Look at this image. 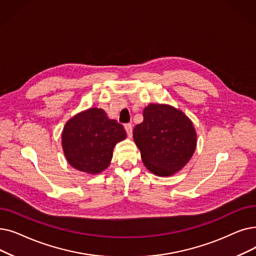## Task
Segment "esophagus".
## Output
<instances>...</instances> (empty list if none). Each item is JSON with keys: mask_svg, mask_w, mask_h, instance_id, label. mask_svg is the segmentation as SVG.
Listing matches in <instances>:
<instances>
[{"mask_svg": "<svg viewBox=\"0 0 256 256\" xmlns=\"http://www.w3.org/2000/svg\"><path fill=\"white\" fill-rule=\"evenodd\" d=\"M124 128H126V132L128 136L130 138L132 135V126L130 124H128L124 126Z\"/></svg>", "mask_w": 256, "mask_h": 256, "instance_id": "obj_1", "label": "esophagus"}]
</instances>
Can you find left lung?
Returning a JSON list of instances; mask_svg holds the SVG:
<instances>
[{
    "instance_id": "8db88e82",
    "label": "left lung",
    "mask_w": 256,
    "mask_h": 256,
    "mask_svg": "<svg viewBox=\"0 0 256 256\" xmlns=\"http://www.w3.org/2000/svg\"><path fill=\"white\" fill-rule=\"evenodd\" d=\"M146 168L160 176L181 170L196 146L192 120L182 110L168 104H150L143 110V121L132 130Z\"/></svg>"
}]
</instances>
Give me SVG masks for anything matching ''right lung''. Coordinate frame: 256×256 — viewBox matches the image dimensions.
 <instances>
[{
  "label": "right lung",
  "instance_id": "right-lung-1",
  "mask_svg": "<svg viewBox=\"0 0 256 256\" xmlns=\"http://www.w3.org/2000/svg\"><path fill=\"white\" fill-rule=\"evenodd\" d=\"M126 138L122 124L108 119L102 108H91L66 122L62 146L72 168L95 174L108 168L116 143Z\"/></svg>",
  "mask_w": 256,
  "mask_h": 256
}]
</instances>
